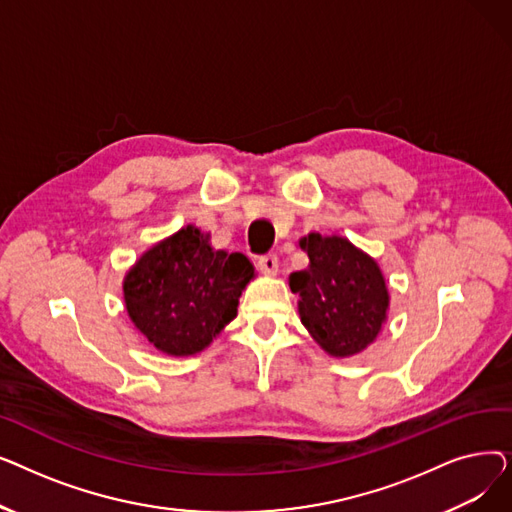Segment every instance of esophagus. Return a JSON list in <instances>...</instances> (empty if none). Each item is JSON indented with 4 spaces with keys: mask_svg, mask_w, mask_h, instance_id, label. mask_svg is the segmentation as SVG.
I'll return each mask as SVG.
<instances>
[{
    "mask_svg": "<svg viewBox=\"0 0 512 512\" xmlns=\"http://www.w3.org/2000/svg\"><path fill=\"white\" fill-rule=\"evenodd\" d=\"M259 270L265 274V276H274L278 272V257L274 253H267L263 257H259L257 261Z\"/></svg>",
    "mask_w": 512,
    "mask_h": 512,
    "instance_id": "esophagus-1",
    "label": "esophagus"
}]
</instances>
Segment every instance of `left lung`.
Listing matches in <instances>:
<instances>
[{
  "instance_id": "8db88e82",
  "label": "left lung",
  "mask_w": 512,
  "mask_h": 512,
  "mask_svg": "<svg viewBox=\"0 0 512 512\" xmlns=\"http://www.w3.org/2000/svg\"><path fill=\"white\" fill-rule=\"evenodd\" d=\"M301 247L309 267L290 274V288L303 326L334 357L361 353L380 334L390 301L378 263L340 236L313 232Z\"/></svg>"
}]
</instances>
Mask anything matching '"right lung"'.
Returning <instances> with one entry per match:
<instances>
[{
  "mask_svg": "<svg viewBox=\"0 0 512 512\" xmlns=\"http://www.w3.org/2000/svg\"><path fill=\"white\" fill-rule=\"evenodd\" d=\"M253 272L245 255L213 251L199 228L186 226L128 272L126 311L157 351L195 355L236 317Z\"/></svg>",
  "mask_w": 512,
  "mask_h": 512,
  "instance_id": "obj_1",
  "label": "right lung"
}]
</instances>
